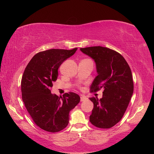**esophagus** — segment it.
I'll use <instances>...</instances> for the list:
<instances>
[{"instance_id":"34e87169","label":"esophagus","mask_w":154,"mask_h":154,"mask_svg":"<svg viewBox=\"0 0 154 154\" xmlns=\"http://www.w3.org/2000/svg\"><path fill=\"white\" fill-rule=\"evenodd\" d=\"M87 99V98L85 96H81V101H84Z\"/></svg>"}]
</instances>
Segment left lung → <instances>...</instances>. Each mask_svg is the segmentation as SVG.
<instances>
[{"instance_id":"1","label":"left lung","mask_w":154,"mask_h":154,"mask_svg":"<svg viewBox=\"0 0 154 154\" xmlns=\"http://www.w3.org/2000/svg\"><path fill=\"white\" fill-rule=\"evenodd\" d=\"M80 50L96 65L97 76L91 91L104 90L101 99L90 98L94 104L90 122L97 128H110L122 119L133 94L131 69L122 55L109 48L93 46Z\"/></svg>"}]
</instances>
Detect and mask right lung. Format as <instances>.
<instances>
[{"instance_id":"1","label":"right lung","mask_w":154,"mask_h":154,"mask_svg":"<svg viewBox=\"0 0 154 154\" xmlns=\"http://www.w3.org/2000/svg\"><path fill=\"white\" fill-rule=\"evenodd\" d=\"M77 48L51 49L39 52L26 67L21 81L22 100L34 122L40 128L57 132L68 125L69 112L80 102L77 94L70 92L59 97L51 93L58 77V69Z\"/></svg>"}]
</instances>
